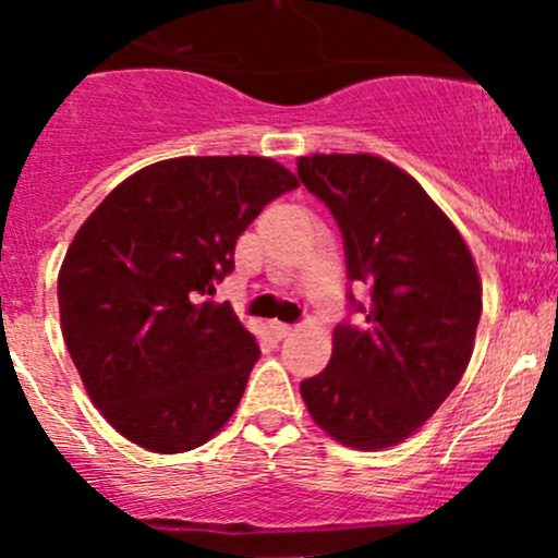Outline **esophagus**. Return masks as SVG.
<instances>
[{
	"label": "esophagus",
	"mask_w": 558,
	"mask_h": 558,
	"mask_svg": "<svg viewBox=\"0 0 558 558\" xmlns=\"http://www.w3.org/2000/svg\"><path fill=\"white\" fill-rule=\"evenodd\" d=\"M269 330H272V336H275V339H286V336H291V333H293V326H289V323H280V320H275L272 326H269Z\"/></svg>",
	"instance_id": "34e87169"
}]
</instances>
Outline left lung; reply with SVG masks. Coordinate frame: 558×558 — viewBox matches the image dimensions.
<instances>
[{"instance_id":"left-lung-1","label":"left lung","mask_w":558,"mask_h":558,"mask_svg":"<svg viewBox=\"0 0 558 558\" xmlns=\"http://www.w3.org/2000/svg\"><path fill=\"white\" fill-rule=\"evenodd\" d=\"M344 235L349 280L371 286L365 326L333 330L323 373L302 381L312 421L339 445L405 442L461 381L482 315L476 262L418 180L371 153L296 158Z\"/></svg>"}]
</instances>
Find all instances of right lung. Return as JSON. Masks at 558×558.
Instances as JSON below:
<instances>
[{"instance_id":"obj_1","label":"right lung","mask_w":558,"mask_h":558,"mask_svg":"<svg viewBox=\"0 0 558 558\" xmlns=\"http://www.w3.org/2000/svg\"><path fill=\"white\" fill-rule=\"evenodd\" d=\"M293 187L265 156H180L134 171L84 219L58 275L60 328L121 437L171 456L235 413L262 352L230 304L204 296L243 230Z\"/></svg>"}]
</instances>
